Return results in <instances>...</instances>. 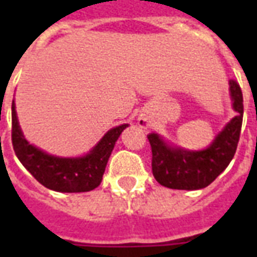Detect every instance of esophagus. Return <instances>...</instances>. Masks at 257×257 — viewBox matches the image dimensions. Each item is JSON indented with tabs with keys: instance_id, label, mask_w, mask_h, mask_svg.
<instances>
[{
	"instance_id": "34e87169",
	"label": "esophagus",
	"mask_w": 257,
	"mask_h": 257,
	"mask_svg": "<svg viewBox=\"0 0 257 257\" xmlns=\"http://www.w3.org/2000/svg\"><path fill=\"white\" fill-rule=\"evenodd\" d=\"M140 123H142V126H146V125H147V122H143V121H142Z\"/></svg>"
}]
</instances>
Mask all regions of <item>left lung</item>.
<instances>
[{
  "label": "left lung",
  "mask_w": 257,
  "mask_h": 257,
  "mask_svg": "<svg viewBox=\"0 0 257 257\" xmlns=\"http://www.w3.org/2000/svg\"><path fill=\"white\" fill-rule=\"evenodd\" d=\"M230 96L237 115L205 150H184L169 146L160 135L147 136L153 153V175L161 186L175 190L204 189L228 167L237 150L243 117L242 92L234 79H230Z\"/></svg>",
  "instance_id": "8db88e82"
}]
</instances>
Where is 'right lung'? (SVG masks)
Returning <instances> with one entry per match:
<instances>
[{"label": "right lung", "mask_w": 257, "mask_h": 257, "mask_svg": "<svg viewBox=\"0 0 257 257\" xmlns=\"http://www.w3.org/2000/svg\"><path fill=\"white\" fill-rule=\"evenodd\" d=\"M128 126L123 123L110 129L84 157L62 158L47 154L30 145L19 126L15 101H12V146L23 167L47 189L59 193H84L96 189L103 179L107 161L115 142Z\"/></svg>", "instance_id": "right-lung-1"}]
</instances>
